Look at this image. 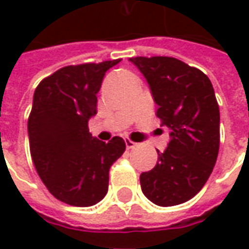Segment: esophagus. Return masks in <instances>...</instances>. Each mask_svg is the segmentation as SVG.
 <instances>
[{
	"label": "esophagus",
	"instance_id": "obj_1",
	"mask_svg": "<svg viewBox=\"0 0 249 249\" xmlns=\"http://www.w3.org/2000/svg\"><path fill=\"white\" fill-rule=\"evenodd\" d=\"M125 145H126V149H132V148H135L136 142H133L129 139H125Z\"/></svg>",
	"mask_w": 249,
	"mask_h": 249
}]
</instances>
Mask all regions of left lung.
Returning a JSON list of instances; mask_svg holds the SVG:
<instances>
[{
    "instance_id": "obj_1",
    "label": "left lung",
    "mask_w": 249,
    "mask_h": 249,
    "mask_svg": "<svg viewBox=\"0 0 249 249\" xmlns=\"http://www.w3.org/2000/svg\"><path fill=\"white\" fill-rule=\"evenodd\" d=\"M151 88L156 116L171 129L153 169L142 172V193L160 207L192 198L207 183L217 160L220 112L213 87L197 68L173 57H132Z\"/></svg>"
}]
</instances>
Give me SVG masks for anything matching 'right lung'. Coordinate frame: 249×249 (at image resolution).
I'll return each instance as SVG.
<instances>
[{
	"mask_svg": "<svg viewBox=\"0 0 249 249\" xmlns=\"http://www.w3.org/2000/svg\"><path fill=\"white\" fill-rule=\"evenodd\" d=\"M120 60L64 66L36 88L28 119L32 160L48 191L62 203L90 207L108 192L109 168L125 151L116 136L92 137L88 121L108 69Z\"/></svg>",
	"mask_w": 249,
	"mask_h": 249,
	"instance_id": "add662e5",
	"label": "right lung"
}]
</instances>
